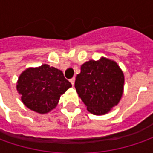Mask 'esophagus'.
<instances>
[{
    "instance_id": "34e87169",
    "label": "esophagus",
    "mask_w": 153,
    "mask_h": 153,
    "mask_svg": "<svg viewBox=\"0 0 153 153\" xmlns=\"http://www.w3.org/2000/svg\"><path fill=\"white\" fill-rule=\"evenodd\" d=\"M70 82H71V83L72 84V86H74V84H75V77H72L71 79L70 80Z\"/></svg>"
}]
</instances>
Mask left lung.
I'll use <instances>...</instances> for the list:
<instances>
[{
	"mask_svg": "<svg viewBox=\"0 0 153 153\" xmlns=\"http://www.w3.org/2000/svg\"><path fill=\"white\" fill-rule=\"evenodd\" d=\"M124 76L113 60L101 58L89 60L81 66L75 88L87 110L94 115H105L120 101Z\"/></svg>",
	"mask_w": 153,
	"mask_h": 153,
	"instance_id": "8db88e82",
	"label": "left lung"
}]
</instances>
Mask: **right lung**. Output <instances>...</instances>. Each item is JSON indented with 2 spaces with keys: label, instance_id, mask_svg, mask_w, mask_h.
Instances as JSON below:
<instances>
[{
  "label": "right lung",
  "instance_id": "1",
  "mask_svg": "<svg viewBox=\"0 0 153 153\" xmlns=\"http://www.w3.org/2000/svg\"><path fill=\"white\" fill-rule=\"evenodd\" d=\"M71 87L60 70L42 65L28 68L20 74L17 90L24 105L40 114L49 112L57 106L59 98Z\"/></svg>",
  "mask_w": 153,
  "mask_h": 153
}]
</instances>
